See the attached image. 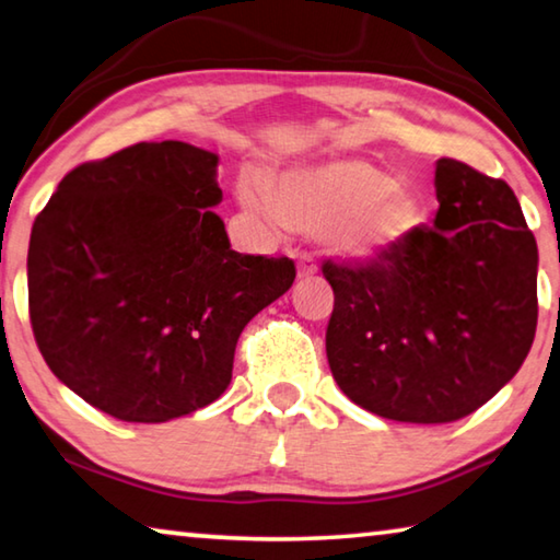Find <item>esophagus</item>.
Returning <instances> with one entry per match:
<instances>
[{
	"label": "esophagus",
	"mask_w": 560,
	"mask_h": 560,
	"mask_svg": "<svg viewBox=\"0 0 560 560\" xmlns=\"http://www.w3.org/2000/svg\"><path fill=\"white\" fill-rule=\"evenodd\" d=\"M299 279H312L314 273L318 271V266H316V261H314V256L312 254H299Z\"/></svg>",
	"instance_id": "1"
}]
</instances>
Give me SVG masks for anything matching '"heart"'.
<instances>
[{
	"mask_svg": "<svg viewBox=\"0 0 560 560\" xmlns=\"http://www.w3.org/2000/svg\"><path fill=\"white\" fill-rule=\"evenodd\" d=\"M242 199L271 224L324 236L334 252L374 259L419 221V203L392 176L357 159L294 166L242 184Z\"/></svg>",
	"mask_w": 560,
	"mask_h": 560,
	"instance_id": "b5f03b06",
	"label": "heart"
}]
</instances>
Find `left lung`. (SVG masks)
I'll use <instances>...</instances> for the list:
<instances>
[{"label": "left lung", "instance_id": "8db88e82", "mask_svg": "<svg viewBox=\"0 0 560 560\" xmlns=\"http://www.w3.org/2000/svg\"><path fill=\"white\" fill-rule=\"evenodd\" d=\"M433 226L369 261L322 264L326 357L341 392L406 423H451L516 376L538 322V246L503 179L436 164Z\"/></svg>", "mask_w": 560, "mask_h": 560}]
</instances>
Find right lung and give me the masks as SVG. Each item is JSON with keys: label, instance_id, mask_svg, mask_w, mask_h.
<instances>
[{"label": "right lung", "instance_id": "1", "mask_svg": "<svg viewBox=\"0 0 560 560\" xmlns=\"http://www.w3.org/2000/svg\"><path fill=\"white\" fill-rule=\"evenodd\" d=\"M217 164L186 141H139L74 166L34 219V339L61 384L119 421L217 401L244 326L296 279L287 256L229 244Z\"/></svg>", "mask_w": 560, "mask_h": 560}]
</instances>
